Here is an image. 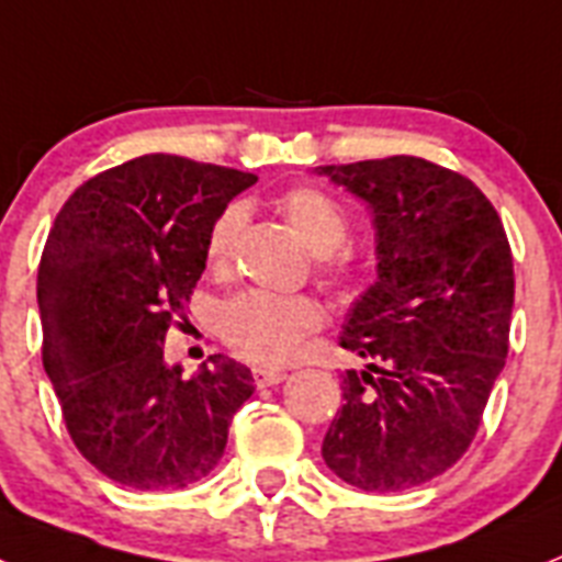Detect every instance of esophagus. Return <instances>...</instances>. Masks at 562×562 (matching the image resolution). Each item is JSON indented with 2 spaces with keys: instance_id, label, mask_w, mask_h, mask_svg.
Instances as JSON below:
<instances>
[{
  "instance_id": "esophagus-1",
  "label": "esophagus",
  "mask_w": 562,
  "mask_h": 562,
  "mask_svg": "<svg viewBox=\"0 0 562 562\" xmlns=\"http://www.w3.org/2000/svg\"><path fill=\"white\" fill-rule=\"evenodd\" d=\"M285 371L280 369H254V383L259 385V389H266V385H277L285 380Z\"/></svg>"
}]
</instances>
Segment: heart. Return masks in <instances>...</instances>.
I'll list each match as a JSON object with an SVG mask.
<instances>
[{"label":"heart","instance_id":"b5f03b06","mask_svg":"<svg viewBox=\"0 0 562 562\" xmlns=\"http://www.w3.org/2000/svg\"><path fill=\"white\" fill-rule=\"evenodd\" d=\"M285 223L296 231V237L311 251L323 257V268L334 277L346 271L334 251H339L351 237V220L346 209L331 193L319 188H294L282 193L277 202ZM243 228V209L231 205L216 216L205 243L209 268L223 273L231 262L234 245ZM325 323V311L311 296H280L266 291H248L234 296L223 308V337L239 357L259 362V366H285L296 360L305 348V339L319 331Z\"/></svg>","mask_w":562,"mask_h":562}]
</instances>
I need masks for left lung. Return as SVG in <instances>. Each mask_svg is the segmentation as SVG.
<instances>
[{"label":"left lung","mask_w":562,"mask_h":562,"mask_svg":"<svg viewBox=\"0 0 562 562\" xmlns=\"http://www.w3.org/2000/svg\"><path fill=\"white\" fill-rule=\"evenodd\" d=\"M376 231V282L351 305L346 371L325 465L362 492H405L442 474L477 434L506 366L514 266L506 231L463 173L419 157L323 165Z\"/></svg>","instance_id":"8db88e82"}]
</instances>
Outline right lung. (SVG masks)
Listing matches in <instances>:
<instances>
[{
  "label": "right lung",
  "mask_w": 562,
  "mask_h": 562,
  "mask_svg": "<svg viewBox=\"0 0 562 562\" xmlns=\"http://www.w3.org/2000/svg\"><path fill=\"white\" fill-rule=\"evenodd\" d=\"M254 182L145 154L82 182L56 214L36 280L42 366L74 446L113 483L173 492L209 477L254 394L251 369L225 353L186 380L162 351L211 225Z\"/></svg>",
  "instance_id": "right-lung-1"
}]
</instances>
